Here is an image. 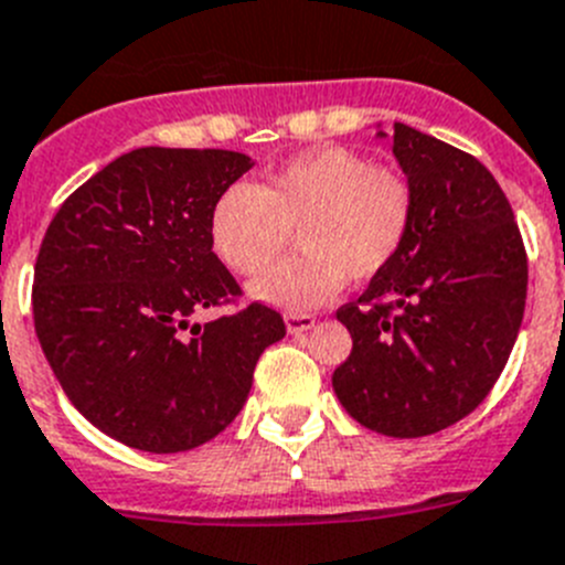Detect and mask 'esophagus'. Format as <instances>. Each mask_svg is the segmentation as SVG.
<instances>
[{"label":"esophagus","mask_w":565,"mask_h":565,"mask_svg":"<svg viewBox=\"0 0 565 565\" xmlns=\"http://www.w3.org/2000/svg\"><path fill=\"white\" fill-rule=\"evenodd\" d=\"M313 324H317V319L310 317V313H286V328L291 335L308 333Z\"/></svg>","instance_id":"34e87169"}]
</instances>
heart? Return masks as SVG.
Masks as SVG:
<instances>
[{
  "mask_svg": "<svg viewBox=\"0 0 565 565\" xmlns=\"http://www.w3.org/2000/svg\"><path fill=\"white\" fill-rule=\"evenodd\" d=\"M414 226L412 181L341 145L288 159L257 188L232 184L210 210L212 252L243 277L262 274L298 232L303 252L252 286L263 302L313 308L384 271Z\"/></svg>",
  "mask_w": 565,
  "mask_h": 565,
  "instance_id": "1",
  "label": "heart"
}]
</instances>
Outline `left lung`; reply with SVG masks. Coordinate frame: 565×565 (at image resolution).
I'll use <instances>...</instances> for the list:
<instances>
[{"label": "left lung", "mask_w": 565, "mask_h": 565, "mask_svg": "<svg viewBox=\"0 0 565 565\" xmlns=\"http://www.w3.org/2000/svg\"><path fill=\"white\" fill-rule=\"evenodd\" d=\"M414 188L401 255L335 310L353 353L333 372L341 406L386 437L468 417L499 381L526 302V248L504 190L470 153L395 122Z\"/></svg>", "instance_id": "left-lung-1"}]
</instances>
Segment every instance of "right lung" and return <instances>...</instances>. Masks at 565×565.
Wrapping results in <instances>:
<instances>
[{
	"instance_id": "right-lung-1",
	"label": "right lung",
	"mask_w": 565,
	"mask_h": 565,
	"mask_svg": "<svg viewBox=\"0 0 565 565\" xmlns=\"http://www.w3.org/2000/svg\"><path fill=\"white\" fill-rule=\"evenodd\" d=\"M252 168L215 148H137L83 181L46 226L33 274L41 350L72 406L128 448L175 454L224 431L260 353L286 335L210 243V210Z\"/></svg>"
}]
</instances>
